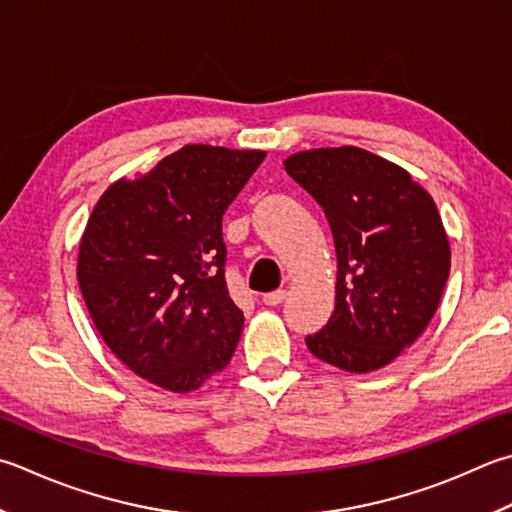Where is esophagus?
<instances>
[{
	"label": "esophagus",
	"instance_id": "1",
	"mask_svg": "<svg viewBox=\"0 0 512 512\" xmlns=\"http://www.w3.org/2000/svg\"><path fill=\"white\" fill-rule=\"evenodd\" d=\"M286 299V290H275V293H266L262 302L266 306H279Z\"/></svg>",
	"mask_w": 512,
	"mask_h": 512
}]
</instances>
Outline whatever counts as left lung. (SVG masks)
Masks as SVG:
<instances>
[{"instance_id": "left-lung-1", "label": "left lung", "mask_w": 512, "mask_h": 512, "mask_svg": "<svg viewBox=\"0 0 512 512\" xmlns=\"http://www.w3.org/2000/svg\"><path fill=\"white\" fill-rule=\"evenodd\" d=\"M333 230L335 310L306 337L310 353L346 373H373L413 346L442 299L450 244L439 210L408 170L357 146L290 155Z\"/></svg>"}]
</instances>
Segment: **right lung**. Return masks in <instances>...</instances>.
I'll list each match as a JSON object with an SVG mask.
<instances>
[{
	"mask_svg": "<svg viewBox=\"0 0 512 512\" xmlns=\"http://www.w3.org/2000/svg\"><path fill=\"white\" fill-rule=\"evenodd\" d=\"M264 157L188 144L110 184L88 217L77 282L90 319L119 362L170 393L197 390L237 348L222 217Z\"/></svg>",
	"mask_w": 512,
	"mask_h": 512,
	"instance_id": "add662e5",
	"label": "right lung"
}]
</instances>
